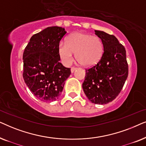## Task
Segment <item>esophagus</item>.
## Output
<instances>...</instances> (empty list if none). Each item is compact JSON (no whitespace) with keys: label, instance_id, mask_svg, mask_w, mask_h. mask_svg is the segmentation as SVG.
Instances as JSON below:
<instances>
[{"label":"esophagus","instance_id":"34e87169","mask_svg":"<svg viewBox=\"0 0 146 146\" xmlns=\"http://www.w3.org/2000/svg\"><path fill=\"white\" fill-rule=\"evenodd\" d=\"M76 69H77L76 68H75V67H72V68H71V72L73 73L74 72Z\"/></svg>","mask_w":146,"mask_h":146}]
</instances>
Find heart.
<instances>
[{
	"instance_id": "b5f03b06",
	"label": "heart",
	"mask_w": 146,
	"mask_h": 146,
	"mask_svg": "<svg viewBox=\"0 0 146 146\" xmlns=\"http://www.w3.org/2000/svg\"><path fill=\"white\" fill-rule=\"evenodd\" d=\"M104 48L98 36L77 32L70 35L66 42H61L58 46V52L65 64L73 60L74 53L80 64L85 67L96 65L103 56Z\"/></svg>"
}]
</instances>
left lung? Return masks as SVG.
<instances>
[{
  "mask_svg": "<svg viewBox=\"0 0 146 146\" xmlns=\"http://www.w3.org/2000/svg\"><path fill=\"white\" fill-rule=\"evenodd\" d=\"M95 34L102 41L104 51L101 60L86 70L82 88L92 103L106 104L117 96L128 76L126 52L113 35L101 31Z\"/></svg>",
  "mask_w": 146,
  "mask_h": 146,
  "instance_id": "left-lung-1",
  "label": "left lung"
}]
</instances>
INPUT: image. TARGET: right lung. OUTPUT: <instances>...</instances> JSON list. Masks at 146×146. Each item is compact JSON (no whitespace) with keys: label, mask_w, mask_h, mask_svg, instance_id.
I'll list each match as a JSON object with an SVG mask.
<instances>
[{"label":"right lung","mask_w":146,"mask_h":146,"mask_svg":"<svg viewBox=\"0 0 146 146\" xmlns=\"http://www.w3.org/2000/svg\"><path fill=\"white\" fill-rule=\"evenodd\" d=\"M65 29L50 27L31 38L23 53V78L31 92L41 101L58 98L70 68L60 62L58 46Z\"/></svg>","instance_id":"obj_1"}]
</instances>
